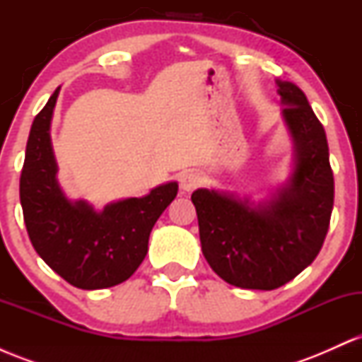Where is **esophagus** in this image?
<instances>
[{
	"label": "esophagus",
	"mask_w": 362,
	"mask_h": 362,
	"mask_svg": "<svg viewBox=\"0 0 362 362\" xmlns=\"http://www.w3.org/2000/svg\"><path fill=\"white\" fill-rule=\"evenodd\" d=\"M202 182V177L199 175L197 172H185L180 175V189L184 190V192H190V190L197 189L199 185H201Z\"/></svg>",
	"instance_id": "1"
}]
</instances>
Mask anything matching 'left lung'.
I'll use <instances>...</instances> for the list:
<instances>
[{
	"mask_svg": "<svg viewBox=\"0 0 362 362\" xmlns=\"http://www.w3.org/2000/svg\"><path fill=\"white\" fill-rule=\"evenodd\" d=\"M282 120L293 141L288 180L262 201L218 189H197L202 253L228 284L271 291L315 260L334 209V173L325 129L294 83L276 80Z\"/></svg>",
	"mask_w": 362,
	"mask_h": 362,
	"instance_id": "1",
	"label": "left lung"
}]
</instances>
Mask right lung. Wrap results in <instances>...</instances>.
<instances>
[{"instance_id": "add662e5", "label": "right lung", "mask_w": 362, "mask_h": 362, "mask_svg": "<svg viewBox=\"0 0 362 362\" xmlns=\"http://www.w3.org/2000/svg\"><path fill=\"white\" fill-rule=\"evenodd\" d=\"M59 88L32 124L20 177L25 226L35 252L54 272L80 289H103L127 281L148 253V240L161 213L178 192L167 182L143 197H127L97 211L73 201L57 182L51 122Z\"/></svg>"}]
</instances>
